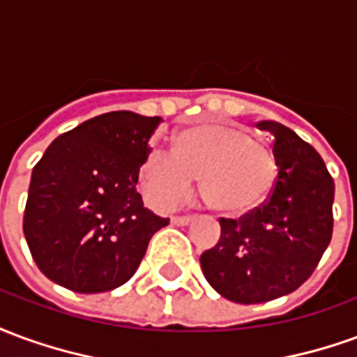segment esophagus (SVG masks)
Instances as JSON below:
<instances>
[{
    "instance_id": "34e87169",
    "label": "esophagus",
    "mask_w": 357,
    "mask_h": 357,
    "mask_svg": "<svg viewBox=\"0 0 357 357\" xmlns=\"http://www.w3.org/2000/svg\"><path fill=\"white\" fill-rule=\"evenodd\" d=\"M191 216H172V224L174 225H189L191 224Z\"/></svg>"
}]
</instances>
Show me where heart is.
Listing matches in <instances>:
<instances>
[{
    "mask_svg": "<svg viewBox=\"0 0 357 357\" xmlns=\"http://www.w3.org/2000/svg\"><path fill=\"white\" fill-rule=\"evenodd\" d=\"M227 218H245L268 202L277 181V160L241 128L218 122L189 126L176 135L174 151L151 149L141 181L153 204L172 208L193 191Z\"/></svg>",
    "mask_w": 357,
    "mask_h": 357,
    "instance_id": "b5f03b06",
    "label": "heart"
}]
</instances>
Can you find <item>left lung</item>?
Instances as JSON below:
<instances>
[{"instance_id": "left-lung-1", "label": "left lung", "mask_w": 357, "mask_h": 357, "mask_svg": "<svg viewBox=\"0 0 357 357\" xmlns=\"http://www.w3.org/2000/svg\"><path fill=\"white\" fill-rule=\"evenodd\" d=\"M256 126L275 137V187L262 208L239 220L222 218L220 241L201 256L212 289L239 304H262L296 291L333 235L335 181L319 153L279 122Z\"/></svg>"}]
</instances>
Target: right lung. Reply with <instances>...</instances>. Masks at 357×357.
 Wrapping results in <instances>:
<instances>
[{
	"label": "right lung",
	"instance_id": "right-lung-1",
	"mask_svg": "<svg viewBox=\"0 0 357 357\" xmlns=\"http://www.w3.org/2000/svg\"><path fill=\"white\" fill-rule=\"evenodd\" d=\"M160 122L132 110L105 112L59 135L36 164L22 229L53 283L82 294L116 289L168 225L135 189Z\"/></svg>",
	"mask_w": 357,
	"mask_h": 357
}]
</instances>
